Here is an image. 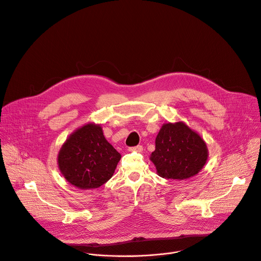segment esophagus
Wrapping results in <instances>:
<instances>
[{"label": "esophagus", "mask_w": 261, "mask_h": 261, "mask_svg": "<svg viewBox=\"0 0 261 261\" xmlns=\"http://www.w3.org/2000/svg\"><path fill=\"white\" fill-rule=\"evenodd\" d=\"M129 152H138V153H142L143 152V147L142 146H137V147H133L128 149Z\"/></svg>", "instance_id": "34e87169"}]
</instances>
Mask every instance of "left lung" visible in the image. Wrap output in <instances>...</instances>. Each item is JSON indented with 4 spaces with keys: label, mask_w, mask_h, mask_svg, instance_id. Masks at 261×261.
I'll list each match as a JSON object with an SVG mask.
<instances>
[{
    "label": "left lung",
    "mask_w": 261,
    "mask_h": 261,
    "mask_svg": "<svg viewBox=\"0 0 261 261\" xmlns=\"http://www.w3.org/2000/svg\"><path fill=\"white\" fill-rule=\"evenodd\" d=\"M155 144L150 160L158 175L166 179L183 180L195 176L208 158L203 139L183 121L164 123Z\"/></svg>",
    "instance_id": "1"
}]
</instances>
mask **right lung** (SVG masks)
<instances>
[{
    "instance_id": "1",
    "label": "right lung",
    "mask_w": 261,
    "mask_h": 261,
    "mask_svg": "<svg viewBox=\"0 0 261 261\" xmlns=\"http://www.w3.org/2000/svg\"><path fill=\"white\" fill-rule=\"evenodd\" d=\"M121 155L107 142L100 124L88 122L77 128L58 154L61 173L80 189H95L114 173Z\"/></svg>"
}]
</instances>
